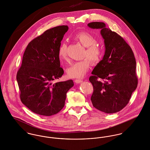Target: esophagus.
<instances>
[{
  "mask_svg": "<svg viewBox=\"0 0 150 150\" xmlns=\"http://www.w3.org/2000/svg\"><path fill=\"white\" fill-rule=\"evenodd\" d=\"M83 82V81L82 80H81V79H75V82L76 83H82Z\"/></svg>",
  "mask_w": 150,
  "mask_h": 150,
  "instance_id": "esophagus-1",
  "label": "esophagus"
}]
</instances>
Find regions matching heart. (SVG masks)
Returning a JSON list of instances; mask_svg holds the SVG:
<instances>
[{"instance_id":"b5f03b06","label":"heart","mask_w":150,"mask_h":150,"mask_svg":"<svg viewBox=\"0 0 150 150\" xmlns=\"http://www.w3.org/2000/svg\"><path fill=\"white\" fill-rule=\"evenodd\" d=\"M74 39L85 47L83 57L86 58L73 63L67 69V75L72 78H81L85 75L89 69L91 65L89 59L93 63H99L102 58L103 50L97 44L96 38L87 32H81L76 34L74 36ZM67 50L66 42H62L58 50V56L60 60H67Z\"/></svg>"}]
</instances>
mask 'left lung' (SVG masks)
<instances>
[{
  "mask_svg": "<svg viewBox=\"0 0 150 150\" xmlns=\"http://www.w3.org/2000/svg\"><path fill=\"white\" fill-rule=\"evenodd\" d=\"M87 26L100 29L105 47L102 60L89 78L94 89L91 100L93 106L101 112L116 113L128 103L137 86L133 51L120 35L106 28L105 23L94 22Z\"/></svg>",
  "mask_w": 150,
  "mask_h": 150,
  "instance_id": "left-lung-1",
  "label": "left lung"
}]
</instances>
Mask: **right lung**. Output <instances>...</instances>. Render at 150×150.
I'll return each instance as SVG.
<instances>
[{"label":"right lung","mask_w":150,"mask_h":150,"mask_svg":"<svg viewBox=\"0 0 150 150\" xmlns=\"http://www.w3.org/2000/svg\"><path fill=\"white\" fill-rule=\"evenodd\" d=\"M68 30L63 25L46 30L28 45L23 53L17 81L21 102L35 114L50 116L64 106L72 80L53 83L64 74L58 50Z\"/></svg>","instance_id":"obj_1"}]
</instances>
